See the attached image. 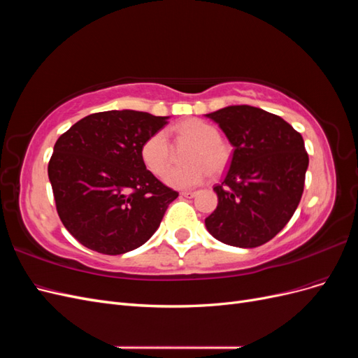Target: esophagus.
Wrapping results in <instances>:
<instances>
[{"label":"esophagus","mask_w":358,"mask_h":358,"mask_svg":"<svg viewBox=\"0 0 358 358\" xmlns=\"http://www.w3.org/2000/svg\"><path fill=\"white\" fill-rule=\"evenodd\" d=\"M194 196H196V192H194V191H183V192H180V197H187V199H192Z\"/></svg>","instance_id":"obj_1"}]
</instances>
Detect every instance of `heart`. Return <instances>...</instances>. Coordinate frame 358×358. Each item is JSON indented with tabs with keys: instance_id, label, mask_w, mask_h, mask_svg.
I'll list each match as a JSON object with an SVG mask.
<instances>
[{
	"instance_id": "obj_1",
	"label": "heart",
	"mask_w": 358,
	"mask_h": 358,
	"mask_svg": "<svg viewBox=\"0 0 358 358\" xmlns=\"http://www.w3.org/2000/svg\"><path fill=\"white\" fill-rule=\"evenodd\" d=\"M171 131L180 142L192 143V148L187 155L188 166L171 167L164 173L162 180L169 187L178 189L197 187L209 175H220L229 164L230 145L220 137L215 125L199 117H188L173 127ZM170 154V143L164 131L149 136L140 149L145 166L154 175H161L167 169Z\"/></svg>"
}]
</instances>
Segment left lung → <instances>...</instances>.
<instances>
[{
    "label": "left lung",
    "mask_w": 358,
    "mask_h": 358,
    "mask_svg": "<svg viewBox=\"0 0 358 358\" xmlns=\"http://www.w3.org/2000/svg\"><path fill=\"white\" fill-rule=\"evenodd\" d=\"M234 148L229 171L213 188L218 206L206 229L225 245L257 248L284 229L300 203L309 157L282 117L252 106L204 115Z\"/></svg>",
    "instance_id": "obj_1"
}]
</instances>
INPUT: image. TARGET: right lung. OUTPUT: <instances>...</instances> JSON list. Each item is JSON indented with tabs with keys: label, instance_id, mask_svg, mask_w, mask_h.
<instances>
[{
	"label": "right lung",
	"instance_id": "obj_1",
	"mask_svg": "<svg viewBox=\"0 0 358 358\" xmlns=\"http://www.w3.org/2000/svg\"><path fill=\"white\" fill-rule=\"evenodd\" d=\"M169 117L136 110L92 113L57 140L48 175L59 218L83 246L119 255L158 230L179 194L146 169L140 149Z\"/></svg>",
	"mask_w": 358,
	"mask_h": 358
}]
</instances>
